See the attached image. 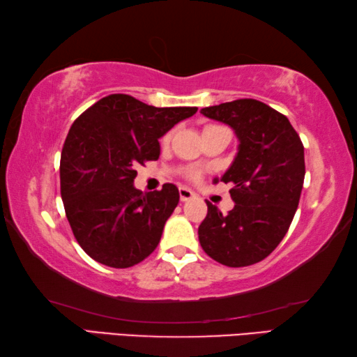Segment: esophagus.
I'll use <instances>...</instances> for the list:
<instances>
[{"instance_id":"obj_1","label":"esophagus","mask_w":357,"mask_h":357,"mask_svg":"<svg viewBox=\"0 0 357 357\" xmlns=\"http://www.w3.org/2000/svg\"><path fill=\"white\" fill-rule=\"evenodd\" d=\"M193 197H195V193H193L190 189H187V187H179L181 202H189Z\"/></svg>"}]
</instances>
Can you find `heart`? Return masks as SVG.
Returning a JSON list of instances; mask_svg holds the SVG:
<instances>
[{"instance_id":"obj_1","label":"heart","mask_w":357,"mask_h":357,"mask_svg":"<svg viewBox=\"0 0 357 357\" xmlns=\"http://www.w3.org/2000/svg\"><path fill=\"white\" fill-rule=\"evenodd\" d=\"M170 138H172V134H167V135L164 137V142H165V143L170 142Z\"/></svg>"}]
</instances>
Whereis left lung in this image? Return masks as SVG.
<instances>
[{"instance_id": "1", "label": "left lung", "mask_w": 357, "mask_h": 357, "mask_svg": "<svg viewBox=\"0 0 357 357\" xmlns=\"http://www.w3.org/2000/svg\"><path fill=\"white\" fill-rule=\"evenodd\" d=\"M202 113L228 124L239 146L220 178L233 184L229 195L234 208L222 214L206 202L208 214L198 227V239L220 264H255L280 244L291 225L305 176L304 146L285 114L255 99L206 107Z\"/></svg>"}]
</instances>
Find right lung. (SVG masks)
<instances>
[{
  "label": "right lung",
  "instance_id": "add662e5",
  "mask_svg": "<svg viewBox=\"0 0 357 357\" xmlns=\"http://www.w3.org/2000/svg\"><path fill=\"white\" fill-rule=\"evenodd\" d=\"M197 110L110 94L74 121L59 164L61 198L77 243L96 261L130 268L154 252L179 192L174 184L140 192L135 168L159 159V138Z\"/></svg>",
  "mask_w": 357,
  "mask_h": 357
}]
</instances>
